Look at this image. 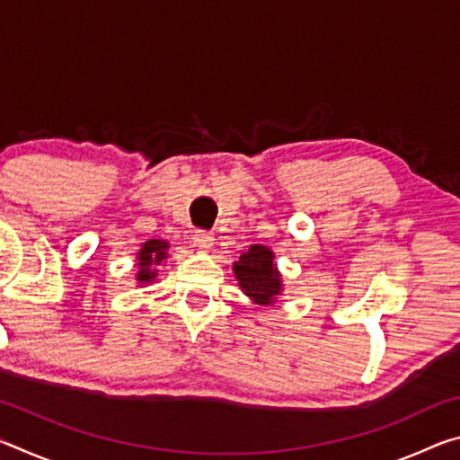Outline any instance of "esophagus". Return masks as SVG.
I'll return each instance as SVG.
<instances>
[{"instance_id":"esophagus-1","label":"esophagus","mask_w":460,"mask_h":460,"mask_svg":"<svg viewBox=\"0 0 460 460\" xmlns=\"http://www.w3.org/2000/svg\"><path fill=\"white\" fill-rule=\"evenodd\" d=\"M194 245H197L200 252H211L215 245V237L208 231H197L194 233Z\"/></svg>"}]
</instances>
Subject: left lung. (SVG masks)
I'll return each mask as SVG.
<instances>
[{
  "label": "left lung",
  "mask_w": 460,
  "mask_h": 460,
  "mask_svg": "<svg viewBox=\"0 0 460 460\" xmlns=\"http://www.w3.org/2000/svg\"><path fill=\"white\" fill-rule=\"evenodd\" d=\"M276 255L266 245H249L233 261L237 284L249 300L258 306L276 305L284 294V279L276 266Z\"/></svg>",
  "instance_id": "8db88e82"
}]
</instances>
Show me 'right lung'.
Instances as JSON below:
<instances>
[{
  "label": "right lung",
  "instance_id": "1",
  "mask_svg": "<svg viewBox=\"0 0 460 460\" xmlns=\"http://www.w3.org/2000/svg\"><path fill=\"white\" fill-rule=\"evenodd\" d=\"M170 243L164 239H147L136 253V282L137 286H150L158 278V268L168 260Z\"/></svg>",
  "mask_w": 460,
  "mask_h": 460
}]
</instances>
